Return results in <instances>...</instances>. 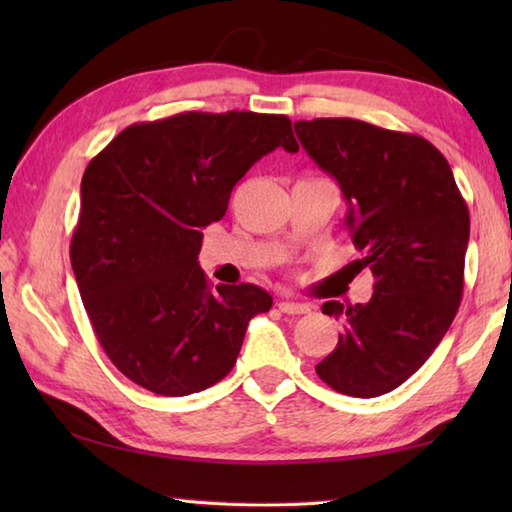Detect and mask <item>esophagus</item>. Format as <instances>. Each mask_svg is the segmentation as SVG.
I'll return each mask as SVG.
<instances>
[{
  "mask_svg": "<svg viewBox=\"0 0 512 512\" xmlns=\"http://www.w3.org/2000/svg\"><path fill=\"white\" fill-rule=\"evenodd\" d=\"M277 307H280L282 314H289V316H302V314H309V305H302V302H289V300H282V302H277Z\"/></svg>",
  "mask_w": 512,
  "mask_h": 512,
  "instance_id": "esophagus-1",
  "label": "esophagus"
}]
</instances>
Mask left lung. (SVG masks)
I'll return each mask as SVG.
<instances>
[{
	"instance_id": "8db88e82",
	"label": "left lung",
	"mask_w": 512,
	"mask_h": 512,
	"mask_svg": "<svg viewBox=\"0 0 512 512\" xmlns=\"http://www.w3.org/2000/svg\"><path fill=\"white\" fill-rule=\"evenodd\" d=\"M296 135L350 203L345 228L375 293L366 305L329 300L343 332L316 372L329 388L377 397L404 384L443 341L463 298L470 212L445 155L420 135L350 117L296 121Z\"/></svg>"
}]
</instances>
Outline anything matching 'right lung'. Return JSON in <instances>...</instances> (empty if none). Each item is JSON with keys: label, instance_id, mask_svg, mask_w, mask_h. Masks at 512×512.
Returning <instances> with one entry per match:
<instances>
[{"label": "right lung", "instance_id": "obj_1", "mask_svg": "<svg viewBox=\"0 0 512 512\" xmlns=\"http://www.w3.org/2000/svg\"><path fill=\"white\" fill-rule=\"evenodd\" d=\"M277 146L298 151L287 115L180 112L121 131L90 160L69 257L103 352L146 391L180 397L237 363L248 320L273 298L255 284L212 291L203 228Z\"/></svg>", "mask_w": 512, "mask_h": 512}]
</instances>
